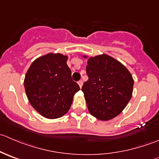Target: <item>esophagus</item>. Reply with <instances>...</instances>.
I'll use <instances>...</instances> for the list:
<instances>
[{
  "mask_svg": "<svg viewBox=\"0 0 159 159\" xmlns=\"http://www.w3.org/2000/svg\"><path fill=\"white\" fill-rule=\"evenodd\" d=\"M78 85L80 86V88H81L83 85V81H81V80H80V81L78 82Z\"/></svg>",
  "mask_w": 159,
  "mask_h": 159,
  "instance_id": "1",
  "label": "esophagus"
}]
</instances>
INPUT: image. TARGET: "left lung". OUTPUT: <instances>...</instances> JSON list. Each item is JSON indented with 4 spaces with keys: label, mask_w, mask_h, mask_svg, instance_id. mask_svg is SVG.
Segmentation results:
<instances>
[{
    "label": "left lung",
    "mask_w": 159,
    "mask_h": 159,
    "mask_svg": "<svg viewBox=\"0 0 159 159\" xmlns=\"http://www.w3.org/2000/svg\"><path fill=\"white\" fill-rule=\"evenodd\" d=\"M86 73L89 80L81 91L91 115L102 121L119 115L132 95L134 80L129 70L113 57L102 54L89 58Z\"/></svg>",
    "instance_id": "1"
}]
</instances>
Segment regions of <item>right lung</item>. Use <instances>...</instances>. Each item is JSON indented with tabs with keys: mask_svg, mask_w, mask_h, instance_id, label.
I'll list each match as a JSON object with an SVG mask.
<instances>
[{
	"mask_svg": "<svg viewBox=\"0 0 159 159\" xmlns=\"http://www.w3.org/2000/svg\"><path fill=\"white\" fill-rule=\"evenodd\" d=\"M67 60V56L50 53L36 59L25 76V89L30 105L50 119L66 114L80 90L72 80Z\"/></svg>",
	"mask_w": 159,
	"mask_h": 159,
	"instance_id": "1",
	"label": "right lung"
}]
</instances>
